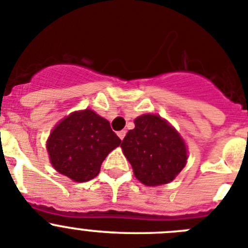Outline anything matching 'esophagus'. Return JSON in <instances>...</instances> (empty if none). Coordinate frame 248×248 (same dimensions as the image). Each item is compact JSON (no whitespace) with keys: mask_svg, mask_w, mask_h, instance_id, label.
I'll list each match as a JSON object with an SVG mask.
<instances>
[{"mask_svg":"<svg viewBox=\"0 0 248 248\" xmlns=\"http://www.w3.org/2000/svg\"><path fill=\"white\" fill-rule=\"evenodd\" d=\"M117 136L120 137V140H124V136H126V131H120V132H117Z\"/></svg>","mask_w":248,"mask_h":248,"instance_id":"34e87169","label":"esophagus"}]
</instances>
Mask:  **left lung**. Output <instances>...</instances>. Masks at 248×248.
Masks as SVG:
<instances>
[{
    "mask_svg": "<svg viewBox=\"0 0 248 248\" xmlns=\"http://www.w3.org/2000/svg\"><path fill=\"white\" fill-rule=\"evenodd\" d=\"M121 147L135 177L148 186L170 183L188 159L186 146L177 129L151 113L138 116Z\"/></svg>",
    "mask_w": 248,
    "mask_h": 248,
    "instance_id": "8db88e82",
    "label": "left lung"
}]
</instances>
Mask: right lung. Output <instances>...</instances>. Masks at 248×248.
Returning <instances> with one entry per match:
<instances>
[{
	"label": "right lung",
	"instance_id": "1",
	"mask_svg": "<svg viewBox=\"0 0 248 248\" xmlns=\"http://www.w3.org/2000/svg\"><path fill=\"white\" fill-rule=\"evenodd\" d=\"M120 143L110 122L89 108L62 120L46 140V151L55 170L84 183L96 177L105 158Z\"/></svg>",
	"mask_w": 248,
	"mask_h": 248
}]
</instances>
